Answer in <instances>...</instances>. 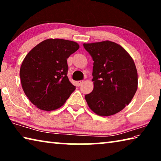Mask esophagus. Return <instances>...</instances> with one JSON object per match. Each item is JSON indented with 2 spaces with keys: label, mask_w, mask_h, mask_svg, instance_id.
Segmentation results:
<instances>
[{
  "label": "esophagus",
  "mask_w": 161,
  "mask_h": 161,
  "mask_svg": "<svg viewBox=\"0 0 161 161\" xmlns=\"http://www.w3.org/2000/svg\"><path fill=\"white\" fill-rule=\"evenodd\" d=\"M84 83V81H78L77 82V86H81V84H82Z\"/></svg>",
  "instance_id": "34e87169"
}]
</instances>
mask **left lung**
<instances>
[{
  "label": "left lung",
  "instance_id": "8db88e82",
  "mask_svg": "<svg viewBox=\"0 0 161 161\" xmlns=\"http://www.w3.org/2000/svg\"><path fill=\"white\" fill-rule=\"evenodd\" d=\"M94 61V89L85 95L89 108L102 116L121 111L137 90L138 74L129 53L111 41L83 45Z\"/></svg>",
  "mask_w": 161,
  "mask_h": 161
}]
</instances>
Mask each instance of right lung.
<instances>
[{"mask_svg": "<svg viewBox=\"0 0 161 161\" xmlns=\"http://www.w3.org/2000/svg\"><path fill=\"white\" fill-rule=\"evenodd\" d=\"M77 42L63 39L45 40L27 54L20 77L27 97L44 111L61 107L75 90L67 77V59L77 51Z\"/></svg>", "mask_w": 161, "mask_h": 161, "instance_id": "1", "label": "right lung"}]
</instances>
